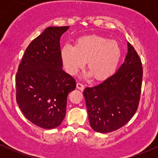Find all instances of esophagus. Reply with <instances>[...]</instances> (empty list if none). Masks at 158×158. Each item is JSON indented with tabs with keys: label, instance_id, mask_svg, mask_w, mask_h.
<instances>
[{
	"label": "esophagus",
	"instance_id": "esophagus-1",
	"mask_svg": "<svg viewBox=\"0 0 158 158\" xmlns=\"http://www.w3.org/2000/svg\"><path fill=\"white\" fill-rule=\"evenodd\" d=\"M76 87H77V89H79V90H83L84 88H85V85H84L83 84L80 83V82H77V83H76Z\"/></svg>",
	"mask_w": 158,
	"mask_h": 158
}]
</instances>
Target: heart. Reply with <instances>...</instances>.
Here are the masks:
<instances>
[{"mask_svg":"<svg viewBox=\"0 0 158 158\" xmlns=\"http://www.w3.org/2000/svg\"><path fill=\"white\" fill-rule=\"evenodd\" d=\"M122 56L118 43L97 35L82 36L75 47L65 45L61 49L63 66L70 75L77 73L87 61L89 75L96 80L109 78L117 67Z\"/></svg>","mask_w":158,"mask_h":158,"instance_id":"b5f03b06","label":"heart"}]
</instances>
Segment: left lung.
<instances>
[{"label": "left lung", "instance_id": "left-lung-1", "mask_svg": "<svg viewBox=\"0 0 158 158\" xmlns=\"http://www.w3.org/2000/svg\"><path fill=\"white\" fill-rule=\"evenodd\" d=\"M128 51L125 62L114 75L99 85L84 89L90 126L97 132L109 133L121 128L138 110L142 63L129 43Z\"/></svg>", "mask_w": 158, "mask_h": 158}]
</instances>
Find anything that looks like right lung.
<instances>
[{"mask_svg": "<svg viewBox=\"0 0 158 158\" xmlns=\"http://www.w3.org/2000/svg\"><path fill=\"white\" fill-rule=\"evenodd\" d=\"M69 27H49L25 50L16 73V100L23 115L35 125L56 128L66 115L67 96L76 87L65 73L60 36Z\"/></svg>", "mask_w": 158, "mask_h": 158, "instance_id": "1", "label": "right lung"}]
</instances>
